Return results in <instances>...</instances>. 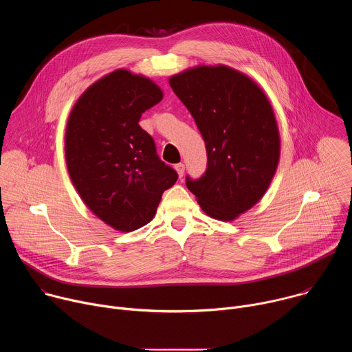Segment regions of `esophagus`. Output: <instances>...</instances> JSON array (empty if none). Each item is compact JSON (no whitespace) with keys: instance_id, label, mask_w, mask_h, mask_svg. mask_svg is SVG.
Masks as SVG:
<instances>
[{"instance_id":"34e87169","label":"esophagus","mask_w":352,"mask_h":352,"mask_svg":"<svg viewBox=\"0 0 352 352\" xmlns=\"http://www.w3.org/2000/svg\"><path fill=\"white\" fill-rule=\"evenodd\" d=\"M174 168H175V171H177V174H178V177H179V178H182L184 171H185V166H184L182 163H179V164H175V166H174Z\"/></svg>"}]
</instances>
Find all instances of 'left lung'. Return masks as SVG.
Wrapping results in <instances>:
<instances>
[{"mask_svg":"<svg viewBox=\"0 0 352 352\" xmlns=\"http://www.w3.org/2000/svg\"><path fill=\"white\" fill-rule=\"evenodd\" d=\"M208 152V168L188 189L212 219L232 221L266 193L280 160V132L262 87L227 65H197L170 78Z\"/></svg>","mask_w":352,"mask_h":352,"instance_id":"1","label":"left lung"}]
</instances>
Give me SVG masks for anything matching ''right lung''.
<instances>
[{
  "label": "right lung",
  "mask_w": 352,
  "mask_h": 352,
  "mask_svg": "<svg viewBox=\"0 0 352 352\" xmlns=\"http://www.w3.org/2000/svg\"><path fill=\"white\" fill-rule=\"evenodd\" d=\"M162 98L152 79L121 68L90 85L68 117L71 181L87 209L121 232L152 221L163 192L178 178L139 125L142 113Z\"/></svg>",
  "instance_id": "add662e5"
}]
</instances>
